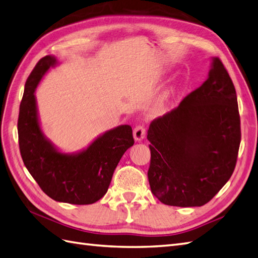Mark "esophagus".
<instances>
[{
    "instance_id": "1",
    "label": "esophagus",
    "mask_w": 258,
    "mask_h": 258,
    "mask_svg": "<svg viewBox=\"0 0 258 258\" xmlns=\"http://www.w3.org/2000/svg\"><path fill=\"white\" fill-rule=\"evenodd\" d=\"M146 129H144L142 125H137L134 129V138L136 141H142L144 138H146Z\"/></svg>"
}]
</instances>
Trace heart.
I'll list each match as a JSON object with an SVG mask.
<instances>
[{
    "mask_svg": "<svg viewBox=\"0 0 258 258\" xmlns=\"http://www.w3.org/2000/svg\"><path fill=\"white\" fill-rule=\"evenodd\" d=\"M175 93V87L174 86H168L167 89H165L164 91L162 92L161 96L159 98V103L160 104H165L166 102H168V99L171 98Z\"/></svg>",
    "mask_w": 258,
    "mask_h": 258,
    "instance_id": "1",
    "label": "heart"
}]
</instances>
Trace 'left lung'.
<instances>
[{
  "label": "left lung",
  "mask_w": 258,
  "mask_h": 258,
  "mask_svg": "<svg viewBox=\"0 0 258 258\" xmlns=\"http://www.w3.org/2000/svg\"><path fill=\"white\" fill-rule=\"evenodd\" d=\"M236 93L219 58L208 79L148 130L151 191L161 203L200 207L216 196L236 164L241 125Z\"/></svg>",
  "instance_id": "1"
}]
</instances>
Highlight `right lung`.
I'll return each mask as SVG.
<instances>
[{"label": "right lung", "instance_id": "obj_1", "mask_svg": "<svg viewBox=\"0 0 258 258\" xmlns=\"http://www.w3.org/2000/svg\"><path fill=\"white\" fill-rule=\"evenodd\" d=\"M59 64L54 55L41 58L25 84L18 115V142L25 166L42 191L55 202L91 205L107 192L121 156L134 146L133 129L120 124L98 136L89 147L64 153L43 134L35 91Z\"/></svg>", "mask_w": 258, "mask_h": 258}]
</instances>
